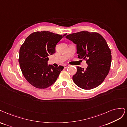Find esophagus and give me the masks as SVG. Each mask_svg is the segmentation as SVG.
<instances>
[{
  "mask_svg": "<svg viewBox=\"0 0 127 127\" xmlns=\"http://www.w3.org/2000/svg\"><path fill=\"white\" fill-rule=\"evenodd\" d=\"M68 66H69L68 65H67V64H66V65H64V68H67Z\"/></svg>",
  "mask_w": 127,
  "mask_h": 127,
  "instance_id": "esophagus-1",
  "label": "esophagus"
}]
</instances>
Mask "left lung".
Here are the masks:
<instances>
[{"instance_id": "left-lung-1", "label": "left lung", "mask_w": 127, "mask_h": 127, "mask_svg": "<svg viewBox=\"0 0 127 127\" xmlns=\"http://www.w3.org/2000/svg\"><path fill=\"white\" fill-rule=\"evenodd\" d=\"M66 38L76 45L78 58L86 60L85 69L77 66L73 80L79 87L91 90L100 85L108 74L111 63V52L100 34L82 31L69 34Z\"/></svg>"}]
</instances>
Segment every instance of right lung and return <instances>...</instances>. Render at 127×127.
<instances>
[{
    "label": "right lung",
    "mask_w": 127,
    "mask_h": 127,
    "mask_svg": "<svg viewBox=\"0 0 127 127\" xmlns=\"http://www.w3.org/2000/svg\"><path fill=\"white\" fill-rule=\"evenodd\" d=\"M66 35L48 31L36 32L28 36L20 48L19 63L24 76L31 85L45 89L54 84L64 67L48 65V56L55 53L56 45Z\"/></svg>",
    "instance_id": "obj_1"
}]
</instances>
